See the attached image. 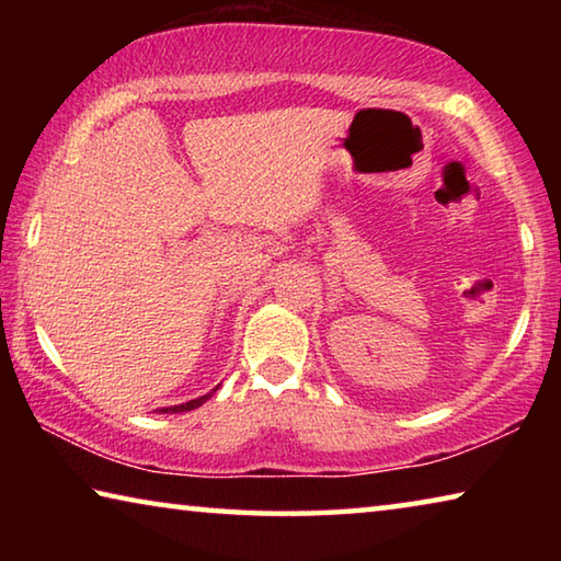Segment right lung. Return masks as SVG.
Returning a JSON list of instances; mask_svg holds the SVG:
<instances>
[{"mask_svg": "<svg viewBox=\"0 0 561 561\" xmlns=\"http://www.w3.org/2000/svg\"><path fill=\"white\" fill-rule=\"evenodd\" d=\"M217 388L220 386H215L210 393H205V396H201V398H193V401H187V403H180V405H168V408H160V413H185V411H195V408H201L207 398H210Z\"/></svg>", "mask_w": 561, "mask_h": 561, "instance_id": "right-lung-1", "label": "right lung"}]
</instances>
